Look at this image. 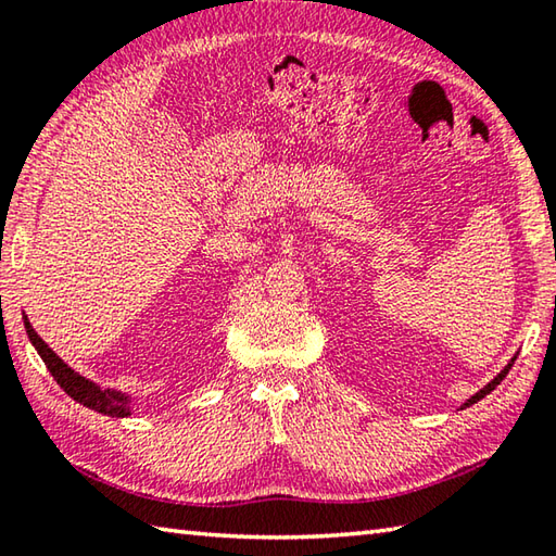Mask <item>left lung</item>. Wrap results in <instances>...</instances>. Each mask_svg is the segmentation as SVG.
<instances>
[{
	"instance_id": "left-lung-1",
	"label": "left lung",
	"mask_w": 556,
	"mask_h": 556,
	"mask_svg": "<svg viewBox=\"0 0 556 556\" xmlns=\"http://www.w3.org/2000/svg\"><path fill=\"white\" fill-rule=\"evenodd\" d=\"M514 362H516V358H514ZM514 362H510V364H508V366L504 368V371H502V374H498V376H496V378L492 380V383H489V386H484V388L480 390V393H477V395H472L470 400H467V405H465V407H470V405H475V402H477V400H482V397H484L486 393H492V390H494V388H496L498 383H502V380L506 378V374H508V368H510V366H514Z\"/></svg>"
}]
</instances>
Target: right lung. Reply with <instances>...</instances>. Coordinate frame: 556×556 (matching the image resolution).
<instances>
[{
	"instance_id": "right-lung-1",
	"label": "right lung",
	"mask_w": 556,
	"mask_h": 556,
	"mask_svg": "<svg viewBox=\"0 0 556 556\" xmlns=\"http://www.w3.org/2000/svg\"><path fill=\"white\" fill-rule=\"evenodd\" d=\"M26 325V332L30 337L33 346H36L38 354L42 356V362H46L48 371L52 374V378L58 380V386L67 393L70 397H74L76 402H81L84 407H91L96 412H101V415L108 417H127L129 415V397L117 393V390H101L91 380H86L84 376H79L76 371L62 362V358L54 354L50 346L40 340V334L30 328L28 318H24Z\"/></svg>"
}]
</instances>
